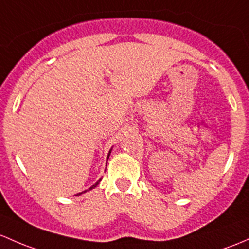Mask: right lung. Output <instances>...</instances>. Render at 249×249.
<instances>
[{"mask_svg":"<svg viewBox=\"0 0 249 249\" xmlns=\"http://www.w3.org/2000/svg\"><path fill=\"white\" fill-rule=\"evenodd\" d=\"M111 151H112V148H111V149H109V151H108V155H107V160H108V158H109V155H111ZM106 166H107V164H106ZM100 181H101V179H99V180H98V181H96V182H95V184H94V185H93V186H91V187H89V188H88V190H87V191H90V190H93V188H94V187H96V186H98V185H99V182H100ZM87 191H83V192H81V193H77V195H75V196H80V195H82V193L87 192Z\"/></svg>","mask_w":249,"mask_h":249,"instance_id":"right-lung-1","label":"right lung"}]
</instances>
